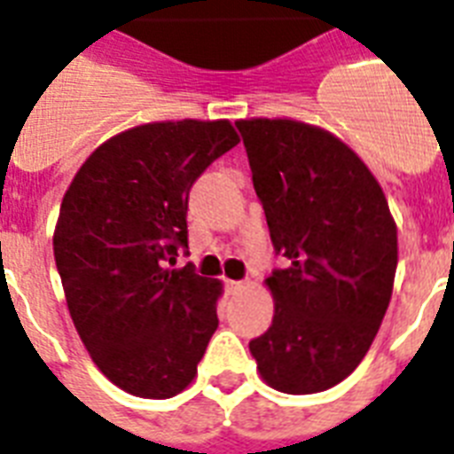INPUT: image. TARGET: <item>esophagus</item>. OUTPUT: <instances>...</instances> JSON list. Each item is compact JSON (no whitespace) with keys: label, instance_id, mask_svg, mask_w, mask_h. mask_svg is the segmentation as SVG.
Instances as JSON below:
<instances>
[{"label":"esophagus","instance_id":"obj_1","mask_svg":"<svg viewBox=\"0 0 454 454\" xmlns=\"http://www.w3.org/2000/svg\"><path fill=\"white\" fill-rule=\"evenodd\" d=\"M224 287H227L230 294H239V292H243L248 287V283H246V280H227V286Z\"/></svg>","mask_w":454,"mask_h":454}]
</instances>
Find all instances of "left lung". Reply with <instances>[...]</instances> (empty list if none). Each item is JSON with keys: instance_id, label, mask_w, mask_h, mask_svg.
Instances as JSON below:
<instances>
[{"instance_id": "8db88e82", "label": "left lung", "mask_w": 454, "mask_h": 454, "mask_svg": "<svg viewBox=\"0 0 454 454\" xmlns=\"http://www.w3.org/2000/svg\"><path fill=\"white\" fill-rule=\"evenodd\" d=\"M276 254L271 327L250 340L262 378L286 395L334 387L364 359L396 271V227L366 164L297 120H239Z\"/></svg>"}]
</instances>
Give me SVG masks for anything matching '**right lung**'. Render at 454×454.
<instances>
[{
	"label": "right lung",
	"instance_id": "right-lung-1",
	"mask_svg": "<svg viewBox=\"0 0 454 454\" xmlns=\"http://www.w3.org/2000/svg\"><path fill=\"white\" fill-rule=\"evenodd\" d=\"M239 144L230 120L151 122L108 138L74 176L52 236L71 320L99 371L129 395L192 383L218 329V280L187 262L190 187Z\"/></svg>",
	"mask_w": 454,
	"mask_h": 454
}]
</instances>
